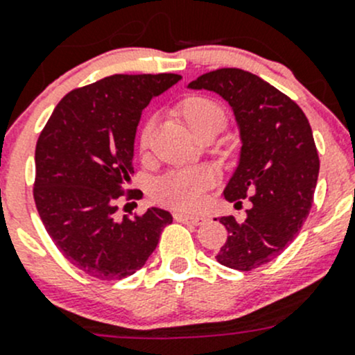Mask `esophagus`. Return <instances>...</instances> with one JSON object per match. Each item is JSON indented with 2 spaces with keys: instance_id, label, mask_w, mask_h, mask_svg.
<instances>
[{
  "instance_id": "esophagus-1",
  "label": "esophagus",
  "mask_w": 355,
  "mask_h": 355,
  "mask_svg": "<svg viewBox=\"0 0 355 355\" xmlns=\"http://www.w3.org/2000/svg\"><path fill=\"white\" fill-rule=\"evenodd\" d=\"M175 220L180 221V223H187V225H202L204 221H206V218L199 216V214L175 213Z\"/></svg>"
}]
</instances>
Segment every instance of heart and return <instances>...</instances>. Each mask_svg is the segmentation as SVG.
Instances as JSON below:
<instances>
[{
	"mask_svg": "<svg viewBox=\"0 0 355 355\" xmlns=\"http://www.w3.org/2000/svg\"><path fill=\"white\" fill-rule=\"evenodd\" d=\"M178 113L187 127L194 132L204 128H221L227 120V113L214 99L206 96H189L178 105ZM153 120H148L139 135V148L146 151L149 148L153 134ZM213 171L209 168H189L173 170L163 175L153 184V196L156 200L178 209H194L204 199V192L213 184Z\"/></svg>",
	"mask_w": 355,
	"mask_h": 355,
	"instance_id": "obj_1",
	"label": "heart"
}]
</instances>
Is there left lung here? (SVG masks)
I'll list each match as a JSON object with an SVG mask.
<instances>
[{"label": "left lung", "instance_id": "8db88e82", "mask_svg": "<svg viewBox=\"0 0 355 355\" xmlns=\"http://www.w3.org/2000/svg\"><path fill=\"white\" fill-rule=\"evenodd\" d=\"M189 89L216 92L234 110L241 159L223 196L237 207L245 198L252 206L244 220L220 218L228 239L216 261L250 271L280 256L309 214L320 173L313 130L295 101L241 68L207 71Z\"/></svg>", "mask_w": 355, "mask_h": 355}]
</instances>
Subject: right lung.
Instances as JSON below:
<instances>
[{
  "label": "right lung",
  "instance_id": "add662e5",
  "mask_svg": "<svg viewBox=\"0 0 355 355\" xmlns=\"http://www.w3.org/2000/svg\"><path fill=\"white\" fill-rule=\"evenodd\" d=\"M177 73L110 75L68 92L35 146L34 200L60 252L99 280H121L141 270L173 221L149 207L116 216V200L134 173L141 113L180 80ZM128 192V199L135 198Z\"/></svg>",
  "mask_w": 355,
  "mask_h": 355
}]
</instances>
